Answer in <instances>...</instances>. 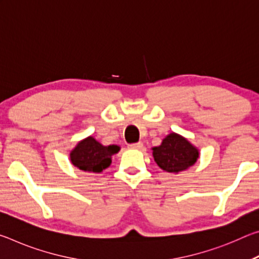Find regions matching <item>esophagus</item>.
<instances>
[{
    "label": "esophagus",
    "mask_w": 259,
    "mask_h": 259,
    "mask_svg": "<svg viewBox=\"0 0 259 259\" xmlns=\"http://www.w3.org/2000/svg\"><path fill=\"white\" fill-rule=\"evenodd\" d=\"M129 147L133 148V150H143L144 145L143 143H136V144H130Z\"/></svg>",
    "instance_id": "1"
}]
</instances>
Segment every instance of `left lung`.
I'll return each instance as SVG.
<instances>
[{
    "instance_id": "obj_1",
    "label": "left lung",
    "mask_w": 259,
    "mask_h": 259,
    "mask_svg": "<svg viewBox=\"0 0 259 259\" xmlns=\"http://www.w3.org/2000/svg\"><path fill=\"white\" fill-rule=\"evenodd\" d=\"M152 151L154 161L162 170L176 175L187 170L200 156L199 148L176 133L166 135L161 145L152 147Z\"/></svg>"
}]
</instances>
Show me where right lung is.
Returning <instances> with one entry per match:
<instances>
[{
    "mask_svg": "<svg viewBox=\"0 0 259 259\" xmlns=\"http://www.w3.org/2000/svg\"><path fill=\"white\" fill-rule=\"evenodd\" d=\"M120 151V146H105L93 136L80 140L69 153L72 164L85 172L99 174L112 163V156Z\"/></svg>",
    "mask_w": 259,
    "mask_h": 259,
    "instance_id": "obj_1",
    "label": "right lung"
}]
</instances>
